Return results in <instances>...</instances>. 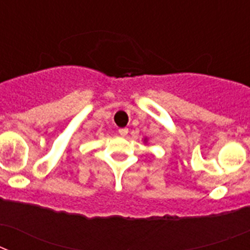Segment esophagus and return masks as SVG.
<instances>
[{"instance_id": "esophagus-1", "label": "esophagus", "mask_w": 250, "mask_h": 250, "mask_svg": "<svg viewBox=\"0 0 250 250\" xmlns=\"http://www.w3.org/2000/svg\"><path fill=\"white\" fill-rule=\"evenodd\" d=\"M127 132H129V129H126V127H123V129H119V134H120L121 136H126Z\"/></svg>"}]
</instances>
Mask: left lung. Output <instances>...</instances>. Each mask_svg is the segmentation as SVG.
Here are the masks:
<instances>
[{
    "label": "left lung",
    "instance_id": "left-lung-1",
    "mask_svg": "<svg viewBox=\"0 0 250 250\" xmlns=\"http://www.w3.org/2000/svg\"><path fill=\"white\" fill-rule=\"evenodd\" d=\"M144 143H147V138L144 139Z\"/></svg>",
    "mask_w": 250,
    "mask_h": 250
}]
</instances>
